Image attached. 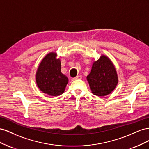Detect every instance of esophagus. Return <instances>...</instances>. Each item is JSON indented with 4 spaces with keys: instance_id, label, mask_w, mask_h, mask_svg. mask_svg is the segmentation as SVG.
I'll return each instance as SVG.
<instances>
[{
    "instance_id": "34e87169",
    "label": "esophagus",
    "mask_w": 149,
    "mask_h": 149,
    "mask_svg": "<svg viewBox=\"0 0 149 149\" xmlns=\"http://www.w3.org/2000/svg\"><path fill=\"white\" fill-rule=\"evenodd\" d=\"M82 79V75H79L76 76L75 77L73 78V80H77V79Z\"/></svg>"
}]
</instances>
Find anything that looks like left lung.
<instances>
[{
	"label": "left lung",
	"mask_w": 149,
	"mask_h": 149,
	"mask_svg": "<svg viewBox=\"0 0 149 149\" xmlns=\"http://www.w3.org/2000/svg\"><path fill=\"white\" fill-rule=\"evenodd\" d=\"M87 80L93 95L104 97L116 88L118 82V75L112 61L105 55H101L92 63Z\"/></svg>",
	"instance_id": "left-lung-1"
}]
</instances>
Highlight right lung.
<instances>
[{"instance_id": "obj_1", "label": "right lung", "mask_w": 149, "mask_h": 149, "mask_svg": "<svg viewBox=\"0 0 149 149\" xmlns=\"http://www.w3.org/2000/svg\"><path fill=\"white\" fill-rule=\"evenodd\" d=\"M57 54L51 52L42 58L36 74L37 86L45 94L58 96L64 92L69 79L61 72V61Z\"/></svg>"}]
</instances>
